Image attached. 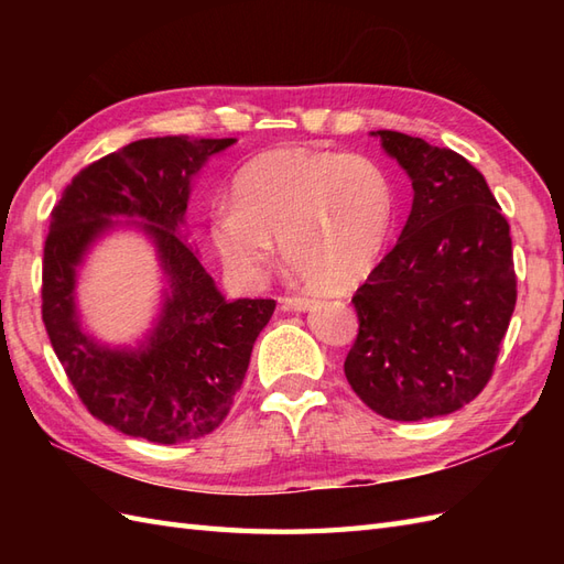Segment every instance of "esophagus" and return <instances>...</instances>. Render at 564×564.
I'll use <instances>...</instances> for the list:
<instances>
[{"instance_id": "1", "label": "esophagus", "mask_w": 564, "mask_h": 564, "mask_svg": "<svg viewBox=\"0 0 564 564\" xmlns=\"http://www.w3.org/2000/svg\"><path fill=\"white\" fill-rule=\"evenodd\" d=\"M281 303L285 310H307L310 305L315 303L313 295H303V293H295V295H283Z\"/></svg>"}]
</instances>
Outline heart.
Masks as SVG:
<instances>
[{
    "instance_id": "heart-1",
    "label": "heart",
    "mask_w": 564,
    "mask_h": 564,
    "mask_svg": "<svg viewBox=\"0 0 564 564\" xmlns=\"http://www.w3.org/2000/svg\"><path fill=\"white\" fill-rule=\"evenodd\" d=\"M394 218V184L373 158L281 148L237 174L232 203L210 213V237L239 281L261 279L279 237L283 257L307 281L341 289L376 267Z\"/></svg>"
}]
</instances>
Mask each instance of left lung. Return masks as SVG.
Masks as SVG:
<instances>
[{
  "instance_id": "left-lung-1",
  "label": "left lung",
  "mask_w": 564,
  "mask_h": 564,
  "mask_svg": "<svg viewBox=\"0 0 564 564\" xmlns=\"http://www.w3.org/2000/svg\"><path fill=\"white\" fill-rule=\"evenodd\" d=\"M414 188L404 230L351 303L344 373L370 410L419 422L485 390L517 307L509 223L485 176L448 148L376 130Z\"/></svg>"
}]
</instances>
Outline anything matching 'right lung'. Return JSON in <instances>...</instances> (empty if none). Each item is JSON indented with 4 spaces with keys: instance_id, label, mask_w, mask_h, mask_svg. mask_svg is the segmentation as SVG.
I'll return each instance as SVG.
<instances>
[{
    "instance_id": "right-lung-1",
    "label": "right lung",
    "mask_w": 564,
    "mask_h": 564,
    "mask_svg": "<svg viewBox=\"0 0 564 564\" xmlns=\"http://www.w3.org/2000/svg\"><path fill=\"white\" fill-rule=\"evenodd\" d=\"M235 138H148L106 154L72 178L51 213L41 313L57 361L91 416L152 443L200 438L223 424L247 373L251 346L275 301L227 303L178 235L188 184ZM113 214L142 217L171 275V295L138 352H113L82 335L74 267Z\"/></svg>"
}]
</instances>
